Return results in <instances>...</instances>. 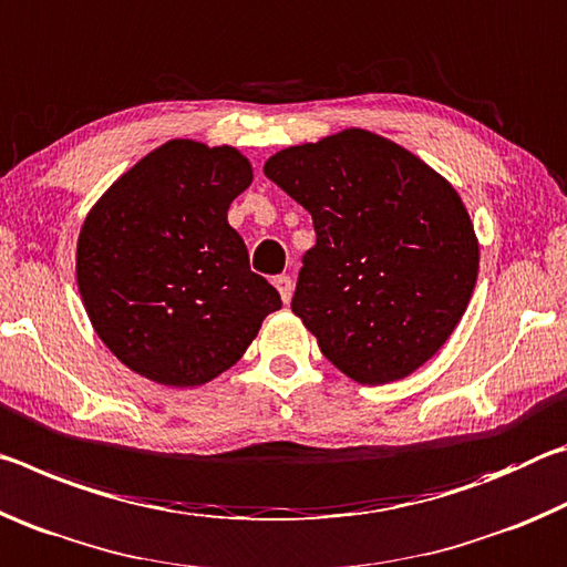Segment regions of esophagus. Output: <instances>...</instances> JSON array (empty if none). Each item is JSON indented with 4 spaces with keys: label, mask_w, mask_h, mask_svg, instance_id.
<instances>
[{
    "label": "esophagus",
    "mask_w": 567,
    "mask_h": 567,
    "mask_svg": "<svg viewBox=\"0 0 567 567\" xmlns=\"http://www.w3.org/2000/svg\"><path fill=\"white\" fill-rule=\"evenodd\" d=\"M275 287H277V292H280L282 302H285V305H290V300H292V292H295V282H292V277H287V275L275 277Z\"/></svg>",
    "instance_id": "1"
}]
</instances>
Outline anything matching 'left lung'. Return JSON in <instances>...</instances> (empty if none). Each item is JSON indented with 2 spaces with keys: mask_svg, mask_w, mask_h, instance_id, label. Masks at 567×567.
I'll return each instance as SVG.
<instances>
[{
  "mask_svg": "<svg viewBox=\"0 0 567 567\" xmlns=\"http://www.w3.org/2000/svg\"><path fill=\"white\" fill-rule=\"evenodd\" d=\"M265 175L312 215L292 312L360 385L408 378L443 348L475 290L463 199L405 147L368 130L280 150Z\"/></svg>",
  "mask_w": 567,
  "mask_h": 567,
  "instance_id": "1",
  "label": "left lung"
}]
</instances>
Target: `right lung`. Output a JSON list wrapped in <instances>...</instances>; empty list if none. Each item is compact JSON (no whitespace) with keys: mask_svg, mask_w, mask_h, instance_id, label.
I'll return each mask as SVG.
<instances>
[{"mask_svg":"<svg viewBox=\"0 0 567 567\" xmlns=\"http://www.w3.org/2000/svg\"><path fill=\"white\" fill-rule=\"evenodd\" d=\"M249 185L252 165L239 150L169 140L90 209L76 285L94 332L132 372L167 388L205 385L282 307L227 223Z\"/></svg>","mask_w":567,"mask_h":567,"instance_id":"obj_1","label":"right lung"}]
</instances>
